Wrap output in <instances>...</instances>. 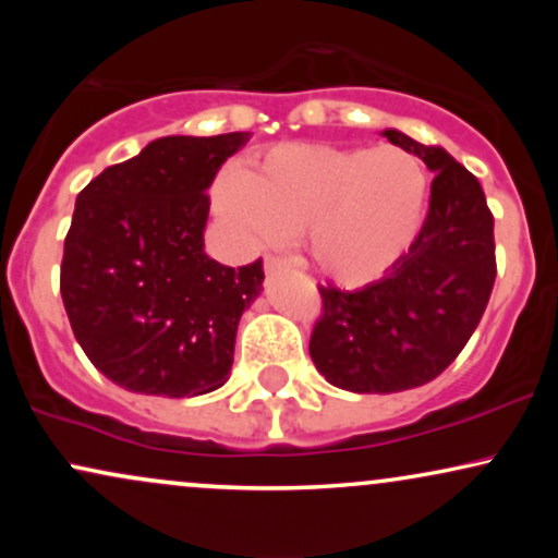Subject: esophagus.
<instances>
[{
	"instance_id": "obj_1",
	"label": "esophagus",
	"mask_w": 558,
	"mask_h": 558,
	"mask_svg": "<svg viewBox=\"0 0 558 558\" xmlns=\"http://www.w3.org/2000/svg\"><path fill=\"white\" fill-rule=\"evenodd\" d=\"M288 270H291V262L283 259V257H267V259H265V272H267V275L288 272Z\"/></svg>"
}]
</instances>
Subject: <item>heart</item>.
I'll return each mask as SVG.
<instances>
[{"instance_id": "obj_1", "label": "heart", "mask_w": 558, "mask_h": 558, "mask_svg": "<svg viewBox=\"0 0 558 558\" xmlns=\"http://www.w3.org/2000/svg\"><path fill=\"white\" fill-rule=\"evenodd\" d=\"M217 215L248 248L306 230L317 272L343 288L380 280L412 248L427 175L399 146L280 144L215 185Z\"/></svg>"}]
</instances>
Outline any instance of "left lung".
<instances>
[{"mask_svg": "<svg viewBox=\"0 0 558 558\" xmlns=\"http://www.w3.org/2000/svg\"><path fill=\"white\" fill-rule=\"evenodd\" d=\"M383 136L435 178L420 235L386 278L356 291L319 286L323 317L310 356L330 386L351 393H399L435 380L475 332L496 280L493 215L477 178L440 146L396 128Z\"/></svg>", "mask_w": 558, "mask_h": 558, "instance_id": "1", "label": "left lung"}]
</instances>
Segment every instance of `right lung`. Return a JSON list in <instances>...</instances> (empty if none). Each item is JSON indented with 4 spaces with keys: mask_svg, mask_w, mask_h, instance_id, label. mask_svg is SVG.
Here are the masks:
<instances>
[{
    "mask_svg": "<svg viewBox=\"0 0 558 558\" xmlns=\"http://www.w3.org/2000/svg\"><path fill=\"white\" fill-rule=\"evenodd\" d=\"M248 133L165 136L75 198L60 291L81 349L131 393L191 399L226 386L235 330L262 293V259L204 252L217 170Z\"/></svg>",
    "mask_w": 558,
    "mask_h": 558,
    "instance_id": "add662e5",
    "label": "right lung"
}]
</instances>
